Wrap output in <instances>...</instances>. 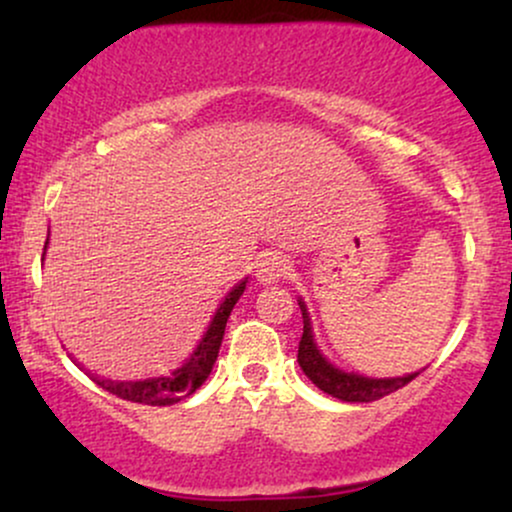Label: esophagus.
<instances>
[{"label": "esophagus", "instance_id": "obj_1", "mask_svg": "<svg viewBox=\"0 0 512 512\" xmlns=\"http://www.w3.org/2000/svg\"><path fill=\"white\" fill-rule=\"evenodd\" d=\"M289 274V260L281 252H262L255 264V276L260 284H274Z\"/></svg>", "mask_w": 512, "mask_h": 512}]
</instances>
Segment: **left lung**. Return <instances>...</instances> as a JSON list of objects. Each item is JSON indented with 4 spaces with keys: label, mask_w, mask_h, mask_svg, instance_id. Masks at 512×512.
Listing matches in <instances>:
<instances>
[{
    "label": "left lung",
    "mask_w": 512,
    "mask_h": 512,
    "mask_svg": "<svg viewBox=\"0 0 512 512\" xmlns=\"http://www.w3.org/2000/svg\"><path fill=\"white\" fill-rule=\"evenodd\" d=\"M298 305H301L303 313V337L301 344H298V366L313 380V385L320 387L327 395L342 399V402H375V399L409 385L421 373L419 370V373L402 375V378H363V375L339 370L320 354L313 339V325H310L308 308H305L303 301H298Z\"/></svg>",
    "instance_id": "left-lung-1"
}]
</instances>
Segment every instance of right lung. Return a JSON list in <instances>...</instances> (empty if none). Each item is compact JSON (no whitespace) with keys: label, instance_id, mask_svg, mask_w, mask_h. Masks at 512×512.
Here are the masks:
<instances>
[{"label":"right lung","instance_id":"1","mask_svg":"<svg viewBox=\"0 0 512 512\" xmlns=\"http://www.w3.org/2000/svg\"><path fill=\"white\" fill-rule=\"evenodd\" d=\"M245 284H248V279H243L240 284L233 286L231 293L223 298V303L216 308L207 332L199 339L195 351H192V354L185 358V363L175 368L170 375L146 380H129V383H117V380H96V383L101 385L103 390H108L110 395L127 399V402L149 404V407H170V404H178L180 399L190 397L192 392H197L199 387H202L204 380L209 378L211 368H214V361L221 349L223 332H226L228 315H231L238 298L243 296Z\"/></svg>","mask_w":512,"mask_h":512}]
</instances>
